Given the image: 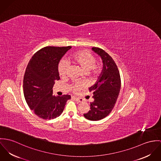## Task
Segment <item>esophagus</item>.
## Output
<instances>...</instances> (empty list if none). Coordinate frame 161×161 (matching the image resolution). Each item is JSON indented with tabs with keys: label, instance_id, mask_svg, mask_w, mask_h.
<instances>
[{
	"label": "esophagus",
	"instance_id": "esophagus-1",
	"mask_svg": "<svg viewBox=\"0 0 161 161\" xmlns=\"http://www.w3.org/2000/svg\"><path fill=\"white\" fill-rule=\"evenodd\" d=\"M72 97H73V99H74L75 100H76V101H78V102H80V103L83 101V99L82 98H81V97H76V96H73Z\"/></svg>",
	"mask_w": 161,
	"mask_h": 161
}]
</instances>
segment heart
<instances>
[{"label":"heart","instance_id":"1","mask_svg":"<svg viewBox=\"0 0 161 161\" xmlns=\"http://www.w3.org/2000/svg\"><path fill=\"white\" fill-rule=\"evenodd\" d=\"M69 62H72L80 66L85 72L91 70L94 75L99 74L101 70V67L99 65H96L95 57L89 52L81 51L72 55L68 59ZM58 70L60 76H64L68 72V65L65 61H62L58 67ZM83 87V84L75 83L73 86V90L78 91Z\"/></svg>","mask_w":161,"mask_h":161}]
</instances>
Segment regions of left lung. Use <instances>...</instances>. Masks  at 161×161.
<instances>
[{"mask_svg":"<svg viewBox=\"0 0 161 161\" xmlns=\"http://www.w3.org/2000/svg\"><path fill=\"white\" fill-rule=\"evenodd\" d=\"M92 50L102 58L103 68L96 83L89 88L94 101L84 117L89 120L97 121L107 116L114 107L121 88V80L117 66L113 58L102 49Z\"/></svg>","mask_w":161,"mask_h":161,"instance_id":"obj_1","label":"left lung"}]
</instances>
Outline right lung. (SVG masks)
<instances>
[{
    "label": "right lung",
    "mask_w": 161,
    "mask_h": 161,
    "mask_svg": "<svg viewBox=\"0 0 161 161\" xmlns=\"http://www.w3.org/2000/svg\"><path fill=\"white\" fill-rule=\"evenodd\" d=\"M72 48L45 47L30 59L23 78V93L29 107L39 117L51 120L60 115L70 95H53L55 80L60 79V60Z\"/></svg>",
    "instance_id": "1"
}]
</instances>
